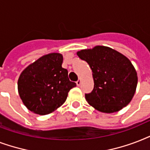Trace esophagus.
Instances as JSON below:
<instances>
[{
	"instance_id": "esophagus-1",
	"label": "esophagus",
	"mask_w": 150,
	"mask_h": 150,
	"mask_svg": "<svg viewBox=\"0 0 150 150\" xmlns=\"http://www.w3.org/2000/svg\"><path fill=\"white\" fill-rule=\"evenodd\" d=\"M81 79H78V81H76V84H77V86H80L81 85Z\"/></svg>"
}]
</instances>
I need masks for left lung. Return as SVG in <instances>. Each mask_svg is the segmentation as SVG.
<instances>
[{
	"label": "left lung",
	"instance_id": "1",
	"mask_svg": "<svg viewBox=\"0 0 150 150\" xmlns=\"http://www.w3.org/2000/svg\"><path fill=\"white\" fill-rule=\"evenodd\" d=\"M90 66L94 89L86 94L88 104L105 113L118 112L133 98L138 83L137 72L129 59L111 47L98 45L76 52Z\"/></svg>",
	"mask_w": 150,
	"mask_h": 150
}]
</instances>
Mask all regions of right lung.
<instances>
[{"label": "right lung", "mask_w": 150, "mask_h": 150, "mask_svg": "<svg viewBox=\"0 0 150 150\" xmlns=\"http://www.w3.org/2000/svg\"><path fill=\"white\" fill-rule=\"evenodd\" d=\"M60 53L43 55L28 66L18 80V91L28 110L38 115L52 113L66 102L68 92L76 87L62 67Z\"/></svg>", "instance_id": "add662e5"}]
</instances>
